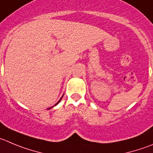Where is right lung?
<instances>
[{"mask_svg": "<svg viewBox=\"0 0 153 153\" xmlns=\"http://www.w3.org/2000/svg\"><path fill=\"white\" fill-rule=\"evenodd\" d=\"M62 98H61V99H60V100H59V102H58V103H57V104H55V105H57V104H59V102H60V101H61V100H62ZM52 107H50V108H52ZM50 108H49V109H50Z\"/></svg>", "mask_w": 153, "mask_h": 153, "instance_id": "obj_1", "label": "right lung"}]
</instances>
